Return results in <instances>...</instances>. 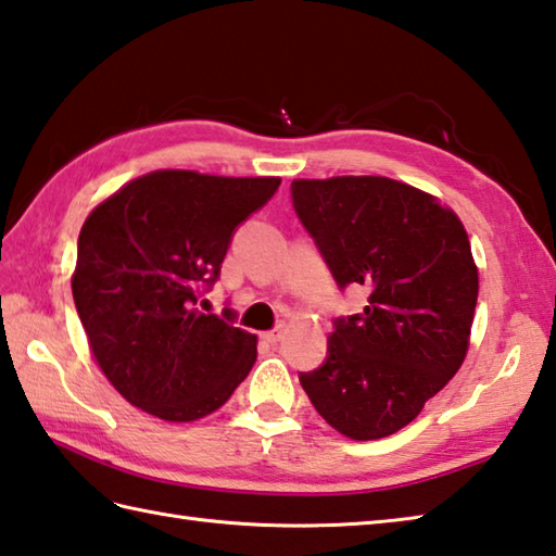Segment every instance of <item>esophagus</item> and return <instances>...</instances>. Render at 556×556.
<instances>
[{
	"instance_id": "34e87169",
	"label": "esophagus",
	"mask_w": 556,
	"mask_h": 556,
	"mask_svg": "<svg viewBox=\"0 0 556 556\" xmlns=\"http://www.w3.org/2000/svg\"><path fill=\"white\" fill-rule=\"evenodd\" d=\"M286 333H288V329H286V324H280V327H276V329H270V331H266V333H264V339H266L268 343H280L282 339H286Z\"/></svg>"
}]
</instances>
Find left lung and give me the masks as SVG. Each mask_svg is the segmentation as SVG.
Instances as JSON below:
<instances>
[{"instance_id": "left-lung-1", "label": "left lung", "mask_w": 556, "mask_h": 556, "mask_svg": "<svg viewBox=\"0 0 556 556\" xmlns=\"http://www.w3.org/2000/svg\"><path fill=\"white\" fill-rule=\"evenodd\" d=\"M292 205L341 288H370L300 384L351 441L402 431L463 365L479 274L467 229L435 195L387 176L292 181Z\"/></svg>"}]
</instances>
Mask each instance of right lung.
Returning <instances> with one entry per match:
<instances>
[{
  "instance_id": "obj_1",
  "label": "right lung",
  "mask_w": 556,
  "mask_h": 556,
  "mask_svg": "<svg viewBox=\"0 0 556 556\" xmlns=\"http://www.w3.org/2000/svg\"><path fill=\"white\" fill-rule=\"evenodd\" d=\"M278 176L160 169L84 219L72 295L101 372L132 406L188 424L217 412L256 363V337L195 309L235 227Z\"/></svg>"
}]
</instances>
